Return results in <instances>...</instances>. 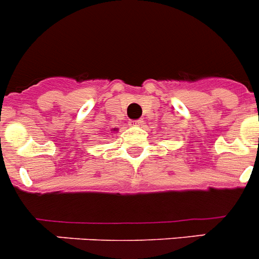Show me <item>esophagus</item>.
<instances>
[{
    "mask_svg": "<svg viewBox=\"0 0 259 259\" xmlns=\"http://www.w3.org/2000/svg\"><path fill=\"white\" fill-rule=\"evenodd\" d=\"M143 122V120H134V121H133V125H140Z\"/></svg>",
    "mask_w": 259,
    "mask_h": 259,
    "instance_id": "esophagus-1",
    "label": "esophagus"
}]
</instances>
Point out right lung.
Returning <instances> with one entry per match:
<instances>
[{"label":"right lung","mask_w":259,"mask_h":259,"mask_svg":"<svg viewBox=\"0 0 259 259\" xmlns=\"http://www.w3.org/2000/svg\"><path fill=\"white\" fill-rule=\"evenodd\" d=\"M114 132H116V129H114Z\"/></svg>","instance_id":"right-lung-1"}]
</instances>
